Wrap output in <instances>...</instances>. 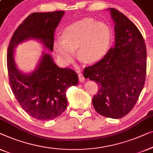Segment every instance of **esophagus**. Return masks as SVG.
Wrapping results in <instances>:
<instances>
[{
    "label": "esophagus",
    "instance_id": "esophagus-1",
    "mask_svg": "<svg viewBox=\"0 0 153 153\" xmlns=\"http://www.w3.org/2000/svg\"><path fill=\"white\" fill-rule=\"evenodd\" d=\"M78 78H79V81L81 82H82L85 80V77H84L83 74H81V73H79L78 74Z\"/></svg>",
    "mask_w": 153,
    "mask_h": 153
}]
</instances>
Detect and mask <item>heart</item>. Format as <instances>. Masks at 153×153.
Returning <instances> with one entry per match:
<instances>
[{"label": "heart", "instance_id": "obj_1", "mask_svg": "<svg viewBox=\"0 0 153 153\" xmlns=\"http://www.w3.org/2000/svg\"><path fill=\"white\" fill-rule=\"evenodd\" d=\"M62 39L56 40L54 49L62 63L68 64L74 59L76 49L80 59L94 63L107 54L110 46L111 32L102 22L84 18L68 25L62 33Z\"/></svg>", "mask_w": 153, "mask_h": 153}]
</instances>
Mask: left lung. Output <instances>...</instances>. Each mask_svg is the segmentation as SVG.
I'll return each mask as SVG.
<instances>
[{"label":"left lung","instance_id":"8db88e82","mask_svg":"<svg viewBox=\"0 0 153 153\" xmlns=\"http://www.w3.org/2000/svg\"><path fill=\"white\" fill-rule=\"evenodd\" d=\"M107 10L115 24L114 46L97 63L85 67L84 76L98 85L92 100L96 111L103 117L120 119L132 110L143 88L146 47L130 19L114 8Z\"/></svg>","mask_w":153,"mask_h":153}]
</instances>
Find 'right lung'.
<instances>
[{"label":"right lung","instance_id":"right-lung-1","mask_svg":"<svg viewBox=\"0 0 153 153\" xmlns=\"http://www.w3.org/2000/svg\"><path fill=\"white\" fill-rule=\"evenodd\" d=\"M64 11L34 12L14 31L7 55L10 87L21 107L34 119L49 120L64 112L67 107L66 91L77 85L78 77L74 70L59 68L48 53L43 51L35 69L24 74L16 66L14 48L28 39H36L53 51L54 33Z\"/></svg>","mask_w":153,"mask_h":153}]
</instances>
